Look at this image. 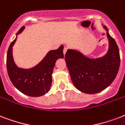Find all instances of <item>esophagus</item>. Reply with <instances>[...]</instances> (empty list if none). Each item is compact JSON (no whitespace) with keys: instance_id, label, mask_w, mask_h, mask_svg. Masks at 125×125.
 I'll return each instance as SVG.
<instances>
[{"instance_id":"1","label":"esophagus","mask_w":125,"mask_h":125,"mask_svg":"<svg viewBox=\"0 0 125 125\" xmlns=\"http://www.w3.org/2000/svg\"><path fill=\"white\" fill-rule=\"evenodd\" d=\"M67 49H68V48L67 47H64V49H63V54H65V53L67 52Z\"/></svg>"}]
</instances>
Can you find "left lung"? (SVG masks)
<instances>
[{"label": "left lung", "instance_id": "1", "mask_svg": "<svg viewBox=\"0 0 125 125\" xmlns=\"http://www.w3.org/2000/svg\"><path fill=\"white\" fill-rule=\"evenodd\" d=\"M109 48L106 54L98 58H89L74 49H68L65 55L71 79L79 91L94 94L108 87L115 80L120 65L118 46L109 34L106 26Z\"/></svg>", "mask_w": 125, "mask_h": 125}]
</instances>
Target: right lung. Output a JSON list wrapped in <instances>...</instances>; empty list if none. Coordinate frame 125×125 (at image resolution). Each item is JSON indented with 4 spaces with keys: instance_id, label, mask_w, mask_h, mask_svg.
<instances>
[{
    "instance_id": "1",
    "label": "right lung",
    "mask_w": 125,
    "mask_h": 125,
    "mask_svg": "<svg viewBox=\"0 0 125 125\" xmlns=\"http://www.w3.org/2000/svg\"><path fill=\"white\" fill-rule=\"evenodd\" d=\"M24 26L20 28L17 36L21 34ZM15 39L10 45L7 52L6 66L8 74L15 87L24 95L30 97H40L48 93L52 84V73L58 59L63 58V46L56 50L50 51L45 58L34 67L19 68L15 63L13 58V46Z\"/></svg>"
}]
</instances>
